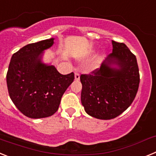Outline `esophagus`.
Wrapping results in <instances>:
<instances>
[{"mask_svg": "<svg viewBox=\"0 0 156 156\" xmlns=\"http://www.w3.org/2000/svg\"><path fill=\"white\" fill-rule=\"evenodd\" d=\"M80 76V74L76 72L75 73V80H79Z\"/></svg>", "mask_w": 156, "mask_h": 156, "instance_id": "34e87169", "label": "esophagus"}]
</instances>
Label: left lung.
Wrapping results in <instances>:
<instances>
[{
    "label": "left lung",
    "mask_w": 156,
    "mask_h": 156,
    "mask_svg": "<svg viewBox=\"0 0 156 156\" xmlns=\"http://www.w3.org/2000/svg\"><path fill=\"white\" fill-rule=\"evenodd\" d=\"M112 52L100 69L81 75V103L89 115L111 119L133 102L140 83L136 56L123 43L112 41Z\"/></svg>",
    "instance_id": "1"
}]
</instances>
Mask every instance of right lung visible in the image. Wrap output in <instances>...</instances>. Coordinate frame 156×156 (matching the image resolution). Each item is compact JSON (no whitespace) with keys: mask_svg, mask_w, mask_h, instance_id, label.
I'll return each instance as SVG.
<instances>
[{"mask_svg":"<svg viewBox=\"0 0 156 156\" xmlns=\"http://www.w3.org/2000/svg\"><path fill=\"white\" fill-rule=\"evenodd\" d=\"M54 41L26 45L11 58L6 76L9 96L16 108L31 119L55 113L63 94L73 82V73L62 75L53 65L43 62L44 52Z\"/></svg>","mask_w":156,"mask_h":156,"instance_id":"1","label":"right lung"}]
</instances>
